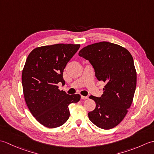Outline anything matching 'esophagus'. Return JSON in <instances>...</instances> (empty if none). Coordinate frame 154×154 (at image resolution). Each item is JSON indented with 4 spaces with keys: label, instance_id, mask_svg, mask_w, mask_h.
Here are the masks:
<instances>
[{
    "label": "esophagus",
    "instance_id": "1",
    "mask_svg": "<svg viewBox=\"0 0 154 154\" xmlns=\"http://www.w3.org/2000/svg\"><path fill=\"white\" fill-rule=\"evenodd\" d=\"M81 99H82V100H85V99H88L87 97H84V96H81Z\"/></svg>",
    "mask_w": 154,
    "mask_h": 154
}]
</instances>
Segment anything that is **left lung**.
Segmentation results:
<instances>
[{
    "instance_id": "1",
    "label": "left lung",
    "mask_w": 154,
    "mask_h": 154,
    "mask_svg": "<svg viewBox=\"0 0 154 154\" xmlns=\"http://www.w3.org/2000/svg\"><path fill=\"white\" fill-rule=\"evenodd\" d=\"M79 55L89 61L97 79L105 83L101 97H89L96 107L88 113L89 119L100 128H113L126 115L134 95L137 76L132 55L119 45L101 42L81 49Z\"/></svg>"
}]
</instances>
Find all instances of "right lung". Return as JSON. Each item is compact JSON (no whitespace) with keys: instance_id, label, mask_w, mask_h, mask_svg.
Instances as JSON below:
<instances>
[{"instance_id":"add662e5","label":"right lung","mask_w":154,"mask_h":154,"mask_svg":"<svg viewBox=\"0 0 154 154\" xmlns=\"http://www.w3.org/2000/svg\"><path fill=\"white\" fill-rule=\"evenodd\" d=\"M80 44H58L34 49L26 61L22 74L24 99L39 123L55 128L67 122L69 104L79 102V94L60 91L58 83L65 84L63 69Z\"/></svg>"}]
</instances>
